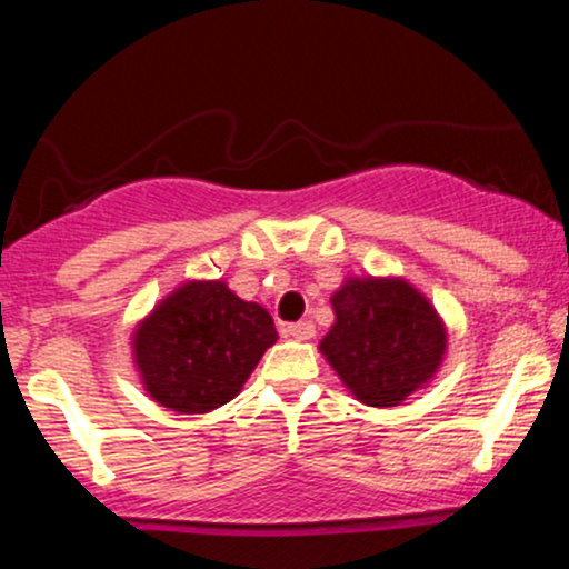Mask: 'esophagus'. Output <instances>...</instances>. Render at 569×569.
Here are the masks:
<instances>
[{
    "label": "esophagus",
    "instance_id": "1",
    "mask_svg": "<svg viewBox=\"0 0 569 569\" xmlns=\"http://www.w3.org/2000/svg\"><path fill=\"white\" fill-rule=\"evenodd\" d=\"M286 337L297 339V342H307V339L316 337V326H312L310 321H299V323H289L283 329Z\"/></svg>",
    "mask_w": 569,
    "mask_h": 569
}]
</instances>
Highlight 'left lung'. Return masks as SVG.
Listing matches in <instances>:
<instances>
[{"label":"left lung","instance_id":"8db88e82","mask_svg":"<svg viewBox=\"0 0 569 569\" xmlns=\"http://www.w3.org/2000/svg\"><path fill=\"white\" fill-rule=\"evenodd\" d=\"M331 307L335 323L318 350L367 407H398L441 369L447 326L409 280L348 278L331 293Z\"/></svg>","mask_w":569,"mask_h":569}]
</instances>
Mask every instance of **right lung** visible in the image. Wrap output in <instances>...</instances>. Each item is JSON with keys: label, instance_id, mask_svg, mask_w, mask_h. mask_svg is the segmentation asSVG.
<instances>
[{"label": "right lung", "instance_id": "1", "mask_svg": "<svg viewBox=\"0 0 569 569\" xmlns=\"http://www.w3.org/2000/svg\"><path fill=\"white\" fill-rule=\"evenodd\" d=\"M278 339L272 316L224 280H187L154 305L133 331L143 390L179 415H206L243 390Z\"/></svg>", "mask_w": 569, "mask_h": 569}]
</instances>
